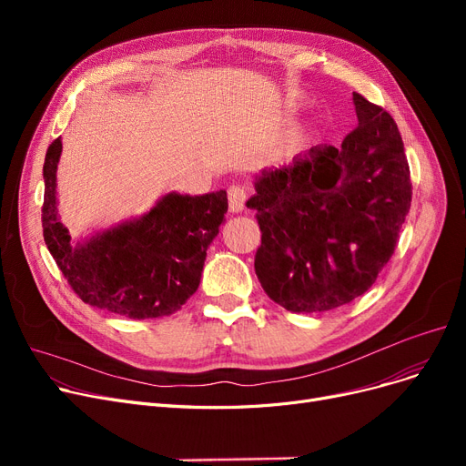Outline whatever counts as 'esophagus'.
<instances>
[{
  "label": "esophagus",
  "mask_w": 466,
  "mask_h": 466,
  "mask_svg": "<svg viewBox=\"0 0 466 466\" xmlns=\"http://www.w3.org/2000/svg\"><path fill=\"white\" fill-rule=\"evenodd\" d=\"M246 200H248V192L241 185L228 187V209L232 213L243 211V208H246Z\"/></svg>",
  "instance_id": "34e87169"
}]
</instances>
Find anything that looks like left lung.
I'll use <instances>...</instances> for the list:
<instances>
[{"label": "left lung", "instance_id": "8db88e82", "mask_svg": "<svg viewBox=\"0 0 466 466\" xmlns=\"http://www.w3.org/2000/svg\"><path fill=\"white\" fill-rule=\"evenodd\" d=\"M353 106L359 127L341 147L315 145L262 169L248 200L262 232L257 278L289 311H329L364 295L410 211V167L393 116L357 92Z\"/></svg>", "mask_w": 466, "mask_h": 466}]
</instances>
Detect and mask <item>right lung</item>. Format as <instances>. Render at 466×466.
Returning <instances> with one entry per match:
<instances>
[{"instance_id":"add662e5","label":"right lung","mask_w":466,"mask_h":466,"mask_svg":"<svg viewBox=\"0 0 466 466\" xmlns=\"http://www.w3.org/2000/svg\"><path fill=\"white\" fill-rule=\"evenodd\" d=\"M60 155L58 137L43 164V238L71 289L83 302L130 319L177 311L200 285L208 248L228 209L227 190H171L143 215L73 239L58 217Z\"/></svg>"}]
</instances>
